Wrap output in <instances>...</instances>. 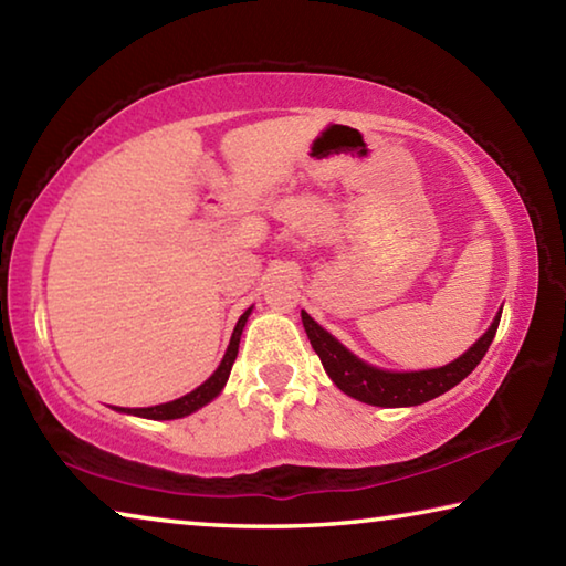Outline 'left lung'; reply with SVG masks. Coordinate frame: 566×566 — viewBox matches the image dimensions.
<instances>
[{"instance_id": "obj_1", "label": "left lung", "mask_w": 566, "mask_h": 566, "mask_svg": "<svg viewBox=\"0 0 566 566\" xmlns=\"http://www.w3.org/2000/svg\"><path fill=\"white\" fill-rule=\"evenodd\" d=\"M500 319L502 312L496 314L492 327L479 337L474 347H469L462 357L449 361L447 367L424 371H385L354 357L329 332H324L310 314L302 312L306 337L312 342V349L319 354L329 379L344 395L371 407H415L421 405V401L444 395L467 375H472V369L482 361L494 339L496 327H500Z\"/></svg>"}]
</instances>
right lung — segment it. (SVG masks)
<instances>
[{
	"mask_svg": "<svg viewBox=\"0 0 566 566\" xmlns=\"http://www.w3.org/2000/svg\"><path fill=\"white\" fill-rule=\"evenodd\" d=\"M249 312H252V310H247L242 317H239L237 327L232 332V339H229V347H227V354H224L222 364H219L214 375L209 377L205 385H199L195 391H189V395L179 397L175 401H167V405L145 407V409H119V411H127V415L145 417V419H179V417L191 415V411H197L199 407H205L207 401H212L219 395V391L224 389L227 379H229V371H232V364H234L237 352H239V337H242V329H244V324H247Z\"/></svg>",
	"mask_w": 566,
	"mask_h": 566,
	"instance_id": "right-lung-1",
	"label": "right lung"
}]
</instances>
